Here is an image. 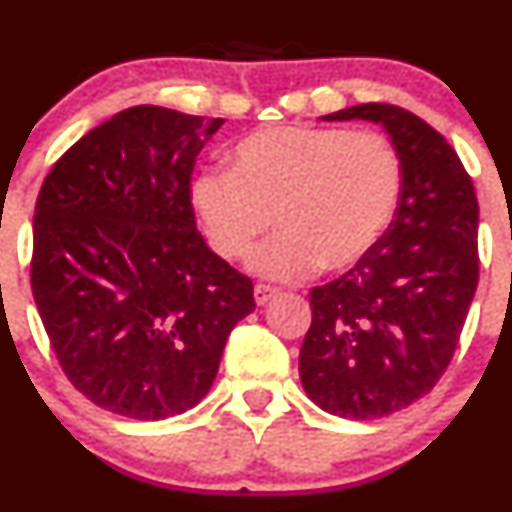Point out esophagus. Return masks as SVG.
<instances>
[{
  "mask_svg": "<svg viewBox=\"0 0 512 512\" xmlns=\"http://www.w3.org/2000/svg\"><path fill=\"white\" fill-rule=\"evenodd\" d=\"M277 294H280V289H275V287H270V285H257L255 287V302L260 304V307H265V304L272 302V299H275Z\"/></svg>",
  "mask_w": 512,
  "mask_h": 512,
  "instance_id": "1",
  "label": "esophagus"
}]
</instances>
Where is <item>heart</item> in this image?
Listing matches in <instances>:
<instances>
[{
  "mask_svg": "<svg viewBox=\"0 0 512 512\" xmlns=\"http://www.w3.org/2000/svg\"><path fill=\"white\" fill-rule=\"evenodd\" d=\"M215 250L242 260L275 225L280 235L250 267L275 282H299L364 260L401 198V163L379 133L337 128H265L242 138L232 170L208 168L190 188Z\"/></svg>",
  "mask_w": 512,
  "mask_h": 512,
  "instance_id": "1",
  "label": "heart"
}]
</instances>
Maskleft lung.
I'll use <instances>...</instances> for the list:
<instances>
[{
  "label": "left lung",
  "instance_id": "1",
  "mask_svg": "<svg viewBox=\"0 0 512 512\" xmlns=\"http://www.w3.org/2000/svg\"><path fill=\"white\" fill-rule=\"evenodd\" d=\"M324 121L384 128L401 198L374 250L309 294L299 379L327 414L381 418L426 396L456 352L478 287V200L446 138L406 108L359 103Z\"/></svg>",
  "mask_w": 512,
  "mask_h": 512
}]
</instances>
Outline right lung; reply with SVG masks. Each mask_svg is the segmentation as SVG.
I'll return each instance as SVG.
<instances>
[{
  "instance_id": "add662e5",
  "label": "right lung",
  "mask_w": 512,
  "mask_h": 512,
  "mask_svg": "<svg viewBox=\"0 0 512 512\" xmlns=\"http://www.w3.org/2000/svg\"><path fill=\"white\" fill-rule=\"evenodd\" d=\"M223 118L133 106L86 133L41 185L32 292L71 384L160 421L205 399L252 282L195 227L193 165Z\"/></svg>"
}]
</instances>
